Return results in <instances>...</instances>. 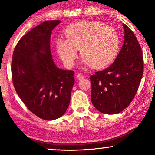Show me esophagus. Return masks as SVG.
<instances>
[{
  "label": "esophagus",
  "mask_w": 155,
  "mask_h": 155,
  "mask_svg": "<svg viewBox=\"0 0 155 155\" xmlns=\"http://www.w3.org/2000/svg\"><path fill=\"white\" fill-rule=\"evenodd\" d=\"M77 78L78 80H82L84 78V76H83V75H82L81 73H78L77 75Z\"/></svg>",
  "instance_id": "esophagus-1"
}]
</instances>
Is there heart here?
Listing matches in <instances>:
<instances>
[{"instance_id":"b5f03b06","label":"heart","mask_w":155,"mask_h":155,"mask_svg":"<svg viewBox=\"0 0 155 155\" xmlns=\"http://www.w3.org/2000/svg\"><path fill=\"white\" fill-rule=\"evenodd\" d=\"M66 39L56 41V51L67 67H72L78 49L84 65L99 69L110 64L116 58L120 39L113 27L94 21H80L69 25L65 30Z\"/></svg>"}]
</instances>
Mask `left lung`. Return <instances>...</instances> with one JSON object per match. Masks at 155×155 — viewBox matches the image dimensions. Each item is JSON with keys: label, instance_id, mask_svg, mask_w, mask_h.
I'll list each match as a JSON object with an SVG mask.
<instances>
[{"label": "left lung", "instance_id": "left-lung-1", "mask_svg": "<svg viewBox=\"0 0 155 155\" xmlns=\"http://www.w3.org/2000/svg\"><path fill=\"white\" fill-rule=\"evenodd\" d=\"M124 42L114 62L109 68L90 76L91 101L106 114L121 112L130 104L143 75V57L134 33L125 24Z\"/></svg>", "mask_w": 155, "mask_h": 155}]
</instances>
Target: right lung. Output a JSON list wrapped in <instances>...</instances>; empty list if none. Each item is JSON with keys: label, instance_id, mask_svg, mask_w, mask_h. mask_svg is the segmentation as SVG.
I'll return each instance as SVG.
<instances>
[{"label": "right lung", "instance_id": "obj_1", "mask_svg": "<svg viewBox=\"0 0 155 155\" xmlns=\"http://www.w3.org/2000/svg\"><path fill=\"white\" fill-rule=\"evenodd\" d=\"M61 20L42 22L20 39L11 65L17 94L29 111L51 120L65 113L71 101L75 78L73 71L58 68L50 48L51 31Z\"/></svg>", "mask_w": 155, "mask_h": 155}]
</instances>
